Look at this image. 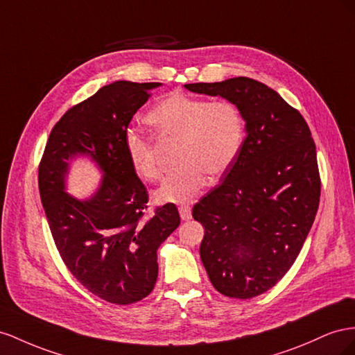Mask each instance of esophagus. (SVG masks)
Segmentation results:
<instances>
[{"label": "esophagus", "instance_id": "1", "mask_svg": "<svg viewBox=\"0 0 355 355\" xmlns=\"http://www.w3.org/2000/svg\"><path fill=\"white\" fill-rule=\"evenodd\" d=\"M178 211H180V217L183 221H189L191 218V209L189 205L178 207Z\"/></svg>", "mask_w": 355, "mask_h": 355}]
</instances>
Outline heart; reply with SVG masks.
Masks as SVG:
<instances>
[{
  "instance_id": "obj_1",
  "label": "heart",
  "mask_w": 355,
  "mask_h": 355,
  "mask_svg": "<svg viewBox=\"0 0 355 355\" xmlns=\"http://www.w3.org/2000/svg\"><path fill=\"white\" fill-rule=\"evenodd\" d=\"M147 121L159 139L177 138V166L156 191L164 202H184L204 186L205 175L217 178L236 160L245 137L241 110L227 99L209 101L175 92L150 110ZM125 151L130 168L146 181L162 177V165L153 138L129 129Z\"/></svg>"
}]
</instances>
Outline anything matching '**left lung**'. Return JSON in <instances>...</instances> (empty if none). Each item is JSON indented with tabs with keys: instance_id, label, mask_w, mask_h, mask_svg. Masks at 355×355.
Returning a JSON list of instances; mask_svg holds the SVG:
<instances>
[{
	"instance_id": "1",
	"label": "left lung",
	"mask_w": 355,
	"mask_h": 355,
	"mask_svg": "<svg viewBox=\"0 0 355 355\" xmlns=\"http://www.w3.org/2000/svg\"><path fill=\"white\" fill-rule=\"evenodd\" d=\"M184 87L230 101L245 120L236 160L191 214L205 229L199 252L211 284L227 297L251 299L286 275L315 220V143L299 111L257 80Z\"/></svg>"
}]
</instances>
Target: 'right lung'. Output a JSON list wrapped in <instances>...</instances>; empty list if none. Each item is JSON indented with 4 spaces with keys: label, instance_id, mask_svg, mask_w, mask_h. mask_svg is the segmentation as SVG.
Segmentation results:
<instances>
[{
    "label": "right lung",
    "instance_id": "right-lung-1",
    "mask_svg": "<svg viewBox=\"0 0 355 355\" xmlns=\"http://www.w3.org/2000/svg\"><path fill=\"white\" fill-rule=\"evenodd\" d=\"M160 83L114 82L69 108L53 126L38 168V189L56 248L77 281L116 305L143 300L157 279V248L180 225L174 204L146 217V186L130 168L125 134ZM87 155L103 172L96 193L64 191L69 162Z\"/></svg>",
    "mask_w": 355,
    "mask_h": 355
}]
</instances>
